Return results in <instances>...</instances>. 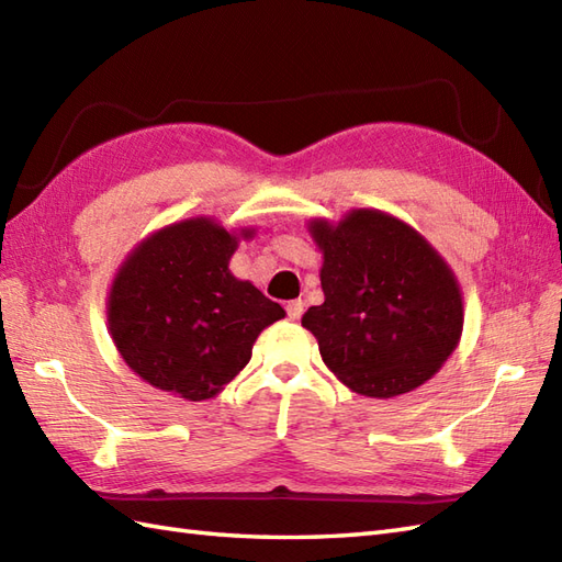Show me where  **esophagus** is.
Wrapping results in <instances>:
<instances>
[{
  "mask_svg": "<svg viewBox=\"0 0 562 562\" xmlns=\"http://www.w3.org/2000/svg\"><path fill=\"white\" fill-rule=\"evenodd\" d=\"M286 316H290L292 321H299L302 318V313H304V302L302 299H292V302H286Z\"/></svg>",
  "mask_w": 562,
  "mask_h": 562,
  "instance_id": "esophagus-1",
  "label": "esophagus"
}]
</instances>
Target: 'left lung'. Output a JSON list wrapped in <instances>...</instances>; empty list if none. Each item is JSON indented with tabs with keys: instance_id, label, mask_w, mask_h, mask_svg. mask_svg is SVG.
<instances>
[{
	"instance_id": "8db88e82",
	"label": "left lung",
	"mask_w": 562,
	"mask_h": 562,
	"mask_svg": "<svg viewBox=\"0 0 562 562\" xmlns=\"http://www.w3.org/2000/svg\"><path fill=\"white\" fill-rule=\"evenodd\" d=\"M323 254L325 302L302 325L337 381L375 400L424 385L460 345V282L434 246L400 217L355 207L342 220H308Z\"/></svg>"
}]
</instances>
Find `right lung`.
<instances>
[{"label": "right lung", "mask_w": 562, "mask_h": 562, "mask_svg": "<svg viewBox=\"0 0 562 562\" xmlns=\"http://www.w3.org/2000/svg\"><path fill=\"white\" fill-rule=\"evenodd\" d=\"M254 234L199 215L148 234L124 258L108 296L110 335L148 385L211 400L249 363L256 337L284 318L280 304L229 270Z\"/></svg>", "instance_id": "1"}]
</instances>
